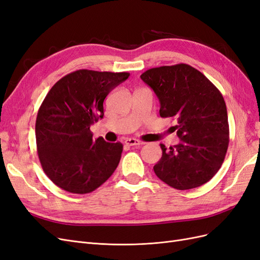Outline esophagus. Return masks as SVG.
<instances>
[{
    "mask_svg": "<svg viewBox=\"0 0 260 260\" xmlns=\"http://www.w3.org/2000/svg\"><path fill=\"white\" fill-rule=\"evenodd\" d=\"M124 143L127 144V145H129V146H140V145L144 144L143 142H141V141H139V140H137V139H131V138L125 140Z\"/></svg>",
    "mask_w": 260,
    "mask_h": 260,
    "instance_id": "1",
    "label": "esophagus"
}]
</instances>
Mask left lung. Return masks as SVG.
Wrapping results in <instances>:
<instances>
[{
	"label": "left lung",
	"mask_w": 260,
	"mask_h": 260,
	"mask_svg": "<svg viewBox=\"0 0 260 260\" xmlns=\"http://www.w3.org/2000/svg\"><path fill=\"white\" fill-rule=\"evenodd\" d=\"M160 102L159 115L174 118L181 142L162 155L154 171L177 190L205 184L221 167L229 146L225 102L216 85L187 64L151 68L141 75Z\"/></svg>",
	"instance_id": "8db88e82"
}]
</instances>
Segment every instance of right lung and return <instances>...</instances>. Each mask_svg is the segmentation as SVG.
Instances as JSON below:
<instances>
[{
    "label": "right lung",
    "instance_id": "right-lung-1",
    "mask_svg": "<svg viewBox=\"0 0 260 260\" xmlns=\"http://www.w3.org/2000/svg\"><path fill=\"white\" fill-rule=\"evenodd\" d=\"M129 73L79 69L46 94L36 120L38 156L54 184L74 194L96 190L116 170L122 144L92 139L91 124L104 116L105 98Z\"/></svg>",
    "mask_w": 260,
    "mask_h": 260
}]
</instances>
